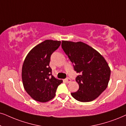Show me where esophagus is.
<instances>
[{
    "mask_svg": "<svg viewBox=\"0 0 126 126\" xmlns=\"http://www.w3.org/2000/svg\"><path fill=\"white\" fill-rule=\"evenodd\" d=\"M64 81L66 82H68H68H71V79H69V78H67L66 79H64Z\"/></svg>",
    "mask_w": 126,
    "mask_h": 126,
    "instance_id": "1",
    "label": "esophagus"
}]
</instances>
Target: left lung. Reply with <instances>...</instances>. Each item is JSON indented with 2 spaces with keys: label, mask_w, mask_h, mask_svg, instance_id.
Wrapping results in <instances>:
<instances>
[{
  "label": "left lung",
  "mask_w": 126,
  "mask_h": 126,
  "mask_svg": "<svg viewBox=\"0 0 126 126\" xmlns=\"http://www.w3.org/2000/svg\"><path fill=\"white\" fill-rule=\"evenodd\" d=\"M62 47L72 62L74 70L81 73L76 78L79 85L71 94L76 100L87 102L94 100L107 88L110 68L97 50L82 42L62 41Z\"/></svg>",
  "instance_id": "1"
}]
</instances>
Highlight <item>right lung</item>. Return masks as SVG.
Segmentation results:
<instances>
[{"mask_svg": "<svg viewBox=\"0 0 126 126\" xmlns=\"http://www.w3.org/2000/svg\"><path fill=\"white\" fill-rule=\"evenodd\" d=\"M60 44L59 41H44L33 47L24 61L21 73L24 88L35 101H50L55 96L58 85L63 82L52 76L49 67L50 56Z\"/></svg>", "mask_w": 126, "mask_h": 126, "instance_id": "1", "label": "right lung"}]
</instances>
